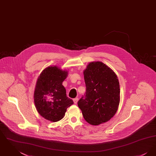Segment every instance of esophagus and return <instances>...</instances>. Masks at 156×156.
Segmentation results:
<instances>
[{
  "label": "esophagus",
  "mask_w": 156,
  "mask_h": 156,
  "mask_svg": "<svg viewBox=\"0 0 156 156\" xmlns=\"http://www.w3.org/2000/svg\"><path fill=\"white\" fill-rule=\"evenodd\" d=\"M73 101H74V103L75 104H77L78 101V98H75L74 99H73Z\"/></svg>",
  "instance_id": "1"
}]
</instances>
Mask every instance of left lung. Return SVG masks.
Segmentation results:
<instances>
[{
	"instance_id": "1",
	"label": "left lung",
	"mask_w": 156,
	"mask_h": 156,
	"mask_svg": "<svg viewBox=\"0 0 156 156\" xmlns=\"http://www.w3.org/2000/svg\"><path fill=\"white\" fill-rule=\"evenodd\" d=\"M84 96L78 102L85 120L92 125L108 122L115 115L120 101L118 76L100 61L89 63L83 71Z\"/></svg>"
}]
</instances>
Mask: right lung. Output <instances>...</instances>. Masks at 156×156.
Segmentation results:
<instances>
[{
  "mask_svg": "<svg viewBox=\"0 0 156 156\" xmlns=\"http://www.w3.org/2000/svg\"><path fill=\"white\" fill-rule=\"evenodd\" d=\"M68 73L56 66L48 67L40 75L35 88L34 99L38 113L48 120L55 122L62 119L67 109L74 104L68 98L62 85Z\"/></svg>",
  "mask_w": 156,
  "mask_h": 156,
  "instance_id": "right-lung-1",
  "label": "right lung"
}]
</instances>
